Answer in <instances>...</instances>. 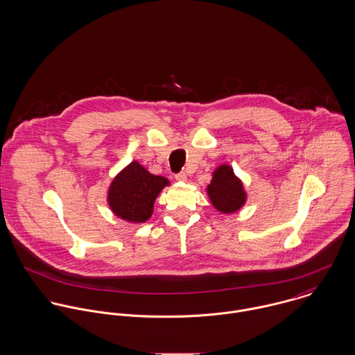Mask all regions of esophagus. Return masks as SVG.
<instances>
[{
  "label": "esophagus",
  "mask_w": 355,
  "mask_h": 355,
  "mask_svg": "<svg viewBox=\"0 0 355 355\" xmlns=\"http://www.w3.org/2000/svg\"><path fill=\"white\" fill-rule=\"evenodd\" d=\"M175 179L178 182H186L187 180V173L186 172H179V173L175 175Z\"/></svg>",
  "instance_id": "34e87169"
}]
</instances>
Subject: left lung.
<instances>
[{"instance_id":"1","label":"left lung","mask_w":355,"mask_h":355,"mask_svg":"<svg viewBox=\"0 0 355 355\" xmlns=\"http://www.w3.org/2000/svg\"><path fill=\"white\" fill-rule=\"evenodd\" d=\"M207 194L213 206L223 213L236 211L246 201L243 186L228 165L216 169Z\"/></svg>"}]
</instances>
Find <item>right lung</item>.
Instances as JSON below:
<instances>
[{
    "label": "right lung",
    "mask_w": 355,
    "mask_h": 355,
    "mask_svg": "<svg viewBox=\"0 0 355 355\" xmlns=\"http://www.w3.org/2000/svg\"><path fill=\"white\" fill-rule=\"evenodd\" d=\"M166 184L169 182L165 178L149 173L134 161L113 180L107 201L119 217L131 223H145L152 216L154 200Z\"/></svg>",
    "instance_id": "right-lung-1"
}]
</instances>
